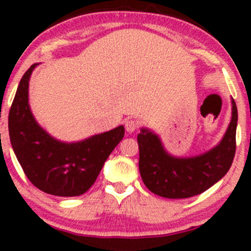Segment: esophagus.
<instances>
[{
    "instance_id": "esophagus-1",
    "label": "esophagus",
    "mask_w": 251,
    "mask_h": 251,
    "mask_svg": "<svg viewBox=\"0 0 251 251\" xmlns=\"http://www.w3.org/2000/svg\"><path fill=\"white\" fill-rule=\"evenodd\" d=\"M137 127H138L137 121L132 120V119L125 121V128H126V131H127V132H133V131L137 130Z\"/></svg>"
}]
</instances>
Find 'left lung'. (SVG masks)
<instances>
[{
    "instance_id": "8db88e82",
    "label": "left lung",
    "mask_w": 251,
    "mask_h": 251,
    "mask_svg": "<svg viewBox=\"0 0 251 251\" xmlns=\"http://www.w3.org/2000/svg\"><path fill=\"white\" fill-rule=\"evenodd\" d=\"M238 111L232 100V119L221 142L201 155L178 158L169 154L158 135L141 128L140 173L147 188L156 196L184 199L198 196L219 182L233 163Z\"/></svg>"
}]
</instances>
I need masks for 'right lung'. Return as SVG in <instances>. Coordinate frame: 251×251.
<instances>
[{
	"label": "right lung",
	"mask_w": 251,
	"mask_h": 251,
	"mask_svg": "<svg viewBox=\"0 0 251 251\" xmlns=\"http://www.w3.org/2000/svg\"><path fill=\"white\" fill-rule=\"evenodd\" d=\"M23 75L8 116L12 148L29 181L45 193L76 197L95 183L105 160L125 135L123 125L78 142L55 140L37 124L29 105V80Z\"/></svg>",
	"instance_id": "obj_1"
}]
</instances>
